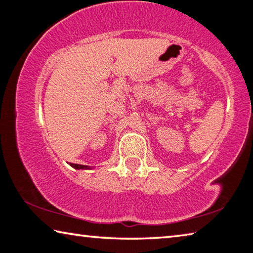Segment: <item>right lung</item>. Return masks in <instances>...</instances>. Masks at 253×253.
Instances as JSON below:
<instances>
[{"label": "right lung", "instance_id": "right-lung-1", "mask_svg": "<svg viewBox=\"0 0 253 253\" xmlns=\"http://www.w3.org/2000/svg\"><path fill=\"white\" fill-rule=\"evenodd\" d=\"M70 166H72L73 169H90L91 167H89L87 165H80V164H72V163H70Z\"/></svg>", "mask_w": 253, "mask_h": 253}]
</instances>
